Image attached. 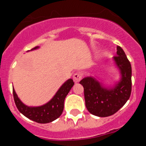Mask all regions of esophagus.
Masks as SVG:
<instances>
[{
    "instance_id": "obj_1",
    "label": "esophagus",
    "mask_w": 146,
    "mask_h": 146,
    "mask_svg": "<svg viewBox=\"0 0 146 146\" xmlns=\"http://www.w3.org/2000/svg\"><path fill=\"white\" fill-rule=\"evenodd\" d=\"M73 81L76 83V82H79L82 79V74L80 73H76L73 74Z\"/></svg>"
}]
</instances>
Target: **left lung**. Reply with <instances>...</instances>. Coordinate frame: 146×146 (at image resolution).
I'll list each match as a JSON object with an SVG mask.
<instances>
[{
	"label": "left lung",
	"mask_w": 146,
	"mask_h": 146,
	"mask_svg": "<svg viewBox=\"0 0 146 146\" xmlns=\"http://www.w3.org/2000/svg\"><path fill=\"white\" fill-rule=\"evenodd\" d=\"M113 60L120 74V80L113 86H107L93 76L85 77L80 82L84 88L87 110L101 117L113 115L119 111L131 94V64L120 46L117 47V56Z\"/></svg>",
	"instance_id": "8db88e82"
}]
</instances>
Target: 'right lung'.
<instances>
[{
  "mask_svg": "<svg viewBox=\"0 0 146 146\" xmlns=\"http://www.w3.org/2000/svg\"><path fill=\"white\" fill-rule=\"evenodd\" d=\"M38 48V46L35 47L31 50H35ZM73 85L74 82L72 79L66 80L58 89L54 97L48 103L42 106L29 107L23 104L18 98L14 89H13V95L16 106L20 113L35 122L48 123L57 119L62 114L64 111L65 98L70 91Z\"/></svg>",
  "mask_w": 146,
  "mask_h": 146,
  "instance_id": "obj_1",
  "label": "right lung"
}]
</instances>
